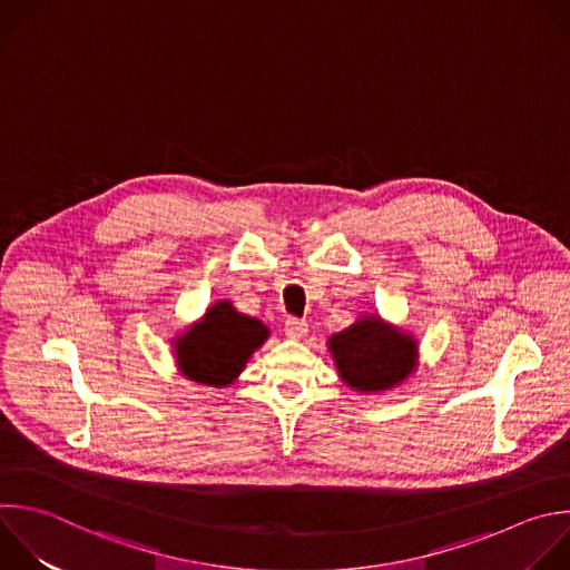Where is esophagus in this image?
<instances>
[{"label":"esophagus","instance_id":"esophagus-1","mask_svg":"<svg viewBox=\"0 0 570 570\" xmlns=\"http://www.w3.org/2000/svg\"><path fill=\"white\" fill-rule=\"evenodd\" d=\"M284 331H286V335H288V337H293V340H299V337H304V335H306V331H308V324H306L304 320H297V317H288V320H286V324H284Z\"/></svg>","mask_w":570,"mask_h":570}]
</instances>
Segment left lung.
Returning a JSON list of instances; mask_svg holds the SVG:
<instances>
[{"mask_svg":"<svg viewBox=\"0 0 570 570\" xmlns=\"http://www.w3.org/2000/svg\"><path fill=\"white\" fill-rule=\"evenodd\" d=\"M326 344L342 383L357 394L390 392L403 385L419 364V342L375 313L360 315Z\"/></svg>","mask_w":570,"mask_h":570,"instance_id":"1","label":"left lung"}]
</instances>
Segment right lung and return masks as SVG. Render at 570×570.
<instances>
[{
    "instance_id": "obj_1",
    "label": "right lung",
    "mask_w": 570,
    "mask_h": 570,
    "mask_svg": "<svg viewBox=\"0 0 570 570\" xmlns=\"http://www.w3.org/2000/svg\"><path fill=\"white\" fill-rule=\"evenodd\" d=\"M271 328L230 299H217L199 322L174 337V360L183 377L208 387H230Z\"/></svg>"
}]
</instances>
